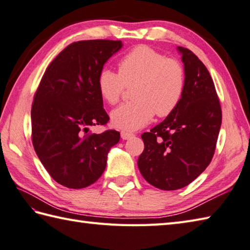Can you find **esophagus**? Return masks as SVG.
Listing matches in <instances>:
<instances>
[{
  "mask_svg": "<svg viewBox=\"0 0 250 250\" xmlns=\"http://www.w3.org/2000/svg\"><path fill=\"white\" fill-rule=\"evenodd\" d=\"M120 135H121V139L122 140H130V139H132V137L134 136V134L129 133V132H125V131H122L121 133H120Z\"/></svg>",
  "mask_w": 250,
  "mask_h": 250,
  "instance_id": "obj_1",
  "label": "esophagus"
}]
</instances>
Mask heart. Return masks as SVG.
<instances>
[{
    "instance_id": "obj_1",
    "label": "heart",
    "mask_w": 250,
    "mask_h": 250,
    "mask_svg": "<svg viewBox=\"0 0 250 250\" xmlns=\"http://www.w3.org/2000/svg\"><path fill=\"white\" fill-rule=\"evenodd\" d=\"M119 74L109 67L101 68L97 84L101 97L108 104L118 102L125 84L135 83V101L111 111L115 128L132 132L152 120L157 114L166 117L177 107L185 90V72L180 63L150 47L139 46L120 60Z\"/></svg>"
}]
</instances>
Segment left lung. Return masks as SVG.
<instances>
[{
    "label": "left lung",
    "instance_id": "1",
    "mask_svg": "<svg viewBox=\"0 0 250 250\" xmlns=\"http://www.w3.org/2000/svg\"><path fill=\"white\" fill-rule=\"evenodd\" d=\"M177 50L184 63L183 98L161 124L142 134L145 148L137 160L143 177L162 190L186 187L208 167L222 119L206 66L191 50Z\"/></svg>",
    "mask_w": 250,
    "mask_h": 250
}]
</instances>
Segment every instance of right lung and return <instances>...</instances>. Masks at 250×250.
I'll return each instance as SVG.
<instances>
[{
    "label": "right lung",
    "mask_w": 250,
    "mask_h": 250,
    "mask_svg": "<svg viewBox=\"0 0 250 250\" xmlns=\"http://www.w3.org/2000/svg\"><path fill=\"white\" fill-rule=\"evenodd\" d=\"M121 41L75 42L63 49L42 78L31 109L32 142L37 157L57 183L82 189L103 174L115 130L97 134L90 126L109 120L97 79Z\"/></svg>",
    "instance_id": "obj_1"
}]
</instances>
